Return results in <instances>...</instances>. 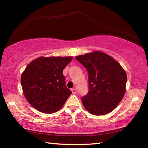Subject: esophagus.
<instances>
[{"label":"esophagus","mask_w":148,"mask_h":148,"mask_svg":"<svg viewBox=\"0 0 148 148\" xmlns=\"http://www.w3.org/2000/svg\"><path fill=\"white\" fill-rule=\"evenodd\" d=\"M71 91H72V93H73V94H76V89L73 88V89H71Z\"/></svg>","instance_id":"obj_1"}]
</instances>
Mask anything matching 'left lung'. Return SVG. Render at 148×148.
<instances>
[{
  "instance_id": "8db88e82",
  "label": "left lung",
  "mask_w": 148,
  "mask_h": 148,
  "mask_svg": "<svg viewBox=\"0 0 148 148\" xmlns=\"http://www.w3.org/2000/svg\"><path fill=\"white\" fill-rule=\"evenodd\" d=\"M76 59L88 72L89 91L82 97L85 108L95 116L111 112L124 97L127 79L125 70L101 51L77 56Z\"/></svg>"
}]
</instances>
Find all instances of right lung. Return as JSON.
<instances>
[{"mask_svg": "<svg viewBox=\"0 0 148 148\" xmlns=\"http://www.w3.org/2000/svg\"><path fill=\"white\" fill-rule=\"evenodd\" d=\"M72 57H40L27 65L21 75L25 97L34 108L46 114L58 111L72 91L62 74Z\"/></svg>", "mask_w": 148, "mask_h": 148, "instance_id": "obj_1", "label": "right lung"}]
</instances>
